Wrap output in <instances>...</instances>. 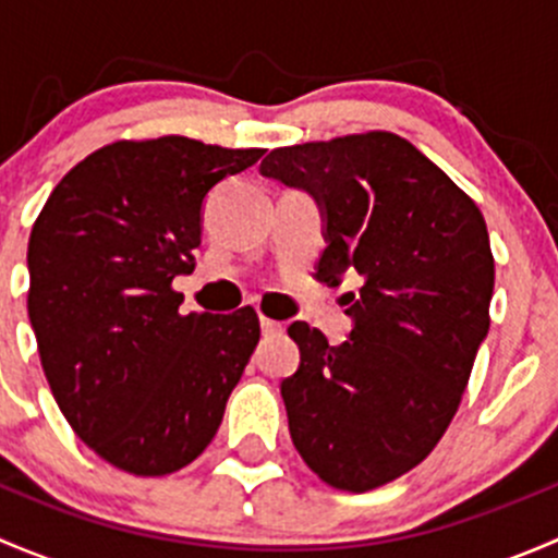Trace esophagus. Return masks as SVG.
Listing matches in <instances>:
<instances>
[{
	"mask_svg": "<svg viewBox=\"0 0 558 558\" xmlns=\"http://www.w3.org/2000/svg\"><path fill=\"white\" fill-rule=\"evenodd\" d=\"M258 326H262V335H280V331H283V324H278V320L272 318H264V315L262 320H258Z\"/></svg>",
	"mask_w": 558,
	"mask_h": 558,
	"instance_id": "esophagus-1",
	"label": "esophagus"
}]
</instances>
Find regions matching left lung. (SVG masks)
Returning <instances> with one entry per match:
<instances>
[{
    "label": "left lung",
    "instance_id": "8db88e82",
    "mask_svg": "<svg viewBox=\"0 0 558 558\" xmlns=\"http://www.w3.org/2000/svg\"><path fill=\"white\" fill-rule=\"evenodd\" d=\"M264 178L318 199V280L348 291L353 331L329 345L289 326L300 369L280 384L294 448L340 492H369L432 453L488 335L494 256L475 202L391 132L269 150Z\"/></svg>",
    "mask_w": 558,
    "mask_h": 558
}]
</instances>
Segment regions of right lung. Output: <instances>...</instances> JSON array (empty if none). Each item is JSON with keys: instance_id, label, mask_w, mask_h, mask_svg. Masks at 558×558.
Segmentation results:
<instances>
[{"instance_id": "1", "label": "right lung", "mask_w": 558, "mask_h": 558, "mask_svg": "<svg viewBox=\"0 0 558 558\" xmlns=\"http://www.w3.org/2000/svg\"><path fill=\"white\" fill-rule=\"evenodd\" d=\"M262 148L118 140L59 180L29 238V320L75 435L132 475H170L216 437L258 315L180 313L202 205Z\"/></svg>"}]
</instances>
